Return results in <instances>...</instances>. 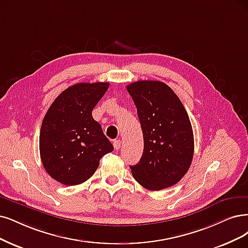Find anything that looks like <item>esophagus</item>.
I'll return each instance as SVG.
<instances>
[{"instance_id": "esophagus-1", "label": "esophagus", "mask_w": 248, "mask_h": 248, "mask_svg": "<svg viewBox=\"0 0 248 248\" xmlns=\"http://www.w3.org/2000/svg\"><path fill=\"white\" fill-rule=\"evenodd\" d=\"M113 146H114V149H115V150H119V149H121V147H122V142H121V140H115V141H113Z\"/></svg>"}]
</instances>
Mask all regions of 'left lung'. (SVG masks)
Wrapping results in <instances>:
<instances>
[{
  "label": "left lung",
  "mask_w": 248,
  "mask_h": 248,
  "mask_svg": "<svg viewBox=\"0 0 248 248\" xmlns=\"http://www.w3.org/2000/svg\"><path fill=\"white\" fill-rule=\"evenodd\" d=\"M137 108L144 138L140 161L131 166L144 188H169L186 175L194 153L188 113L179 97L158 80H138L126 87Z\"/></svg>",
  "instance_id": "1"
}]
</instances>
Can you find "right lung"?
<instances>
[{"label":"right lung","mask_w":248,"mask_h":248,"mask_svg":"<svg viewBox=\"0 0 248 248\" xmlns=\"http://www.w3.org/2000/svg\"><path fill=\"white\" fill-rule=\"evenodd\" d=\"M108 82H79L54 100L40 133V154L49 175L62 185L75 186L94 175L100 159L113 151L100 124L92 116Z\"/></svg>","instance_id":"add662e5"}]
</instances>
